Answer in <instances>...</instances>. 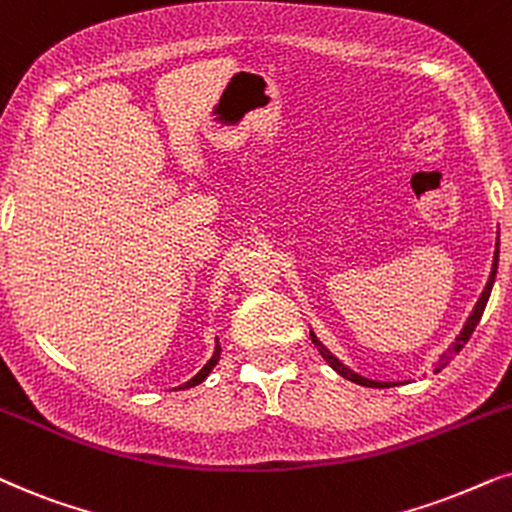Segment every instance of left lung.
Instances as JSON below:
<instances>
[{
  "instance_id": "obj_1",
  "label": "left lung",
  "mask_w": 512,
  "mask_h": 512,
  "mask_svg": "<svg viewBox=\"0 0 512 512\" xmlns=\"http://www.w3.org/2000/svg\"><path fill=\"white\" fill-rule=\"evenodd\" d=\"M496 268H499V247H496V251H494V263H491V275H489V282H487V287H484L482 296L477 298V303H475L473 313H470L468 322L463 324L461 334L456 336L454 345H451V348L447 350V353H444V355L440 357V362H437V369H435V371H440V369L447 367V364H449L451 360H454V355L459 353V350L463 348V345L468 343V338L473 336V331H475V327H477V322H480V317H482V313H484V308H487V301H489L491 287H494V280H496ZM310 338H313V343L317 345V350H320V355L324 357V360L329 362V367L334 369L336 374H341L343 378H348V381H353V383H360V386H367V388H390V386H395V383H381V381H371V378H364V376H360V374H355L353 369H348V367H345V364L338 362L336 357L331 355L329 350L324 348V345H322L320 341H317V336L313 334V331H310Z\"/></svg>"
}]
</instances>
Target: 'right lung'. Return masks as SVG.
<instances>
[{"instance_id": "obj_1", "label": "right lung", "mask_w": 512, "mask_h": 512, "mask_svg": "<svg viewBox=\"0 0 512 512\" xmlns=\"http://www.w3.org/2000/svg\"><path fill=\"white\" fill-rule=\"evenodd\" d=\"M218 360H221V345H218V341H216V350H214V355H211V360H209L207 364H204L202 369H199V374H197V376H192L188 383H183L181 388H195V386H199V383H202L204 378H207V376L211 374V369L216 367Z\"/></svg>"}]
</instances>
